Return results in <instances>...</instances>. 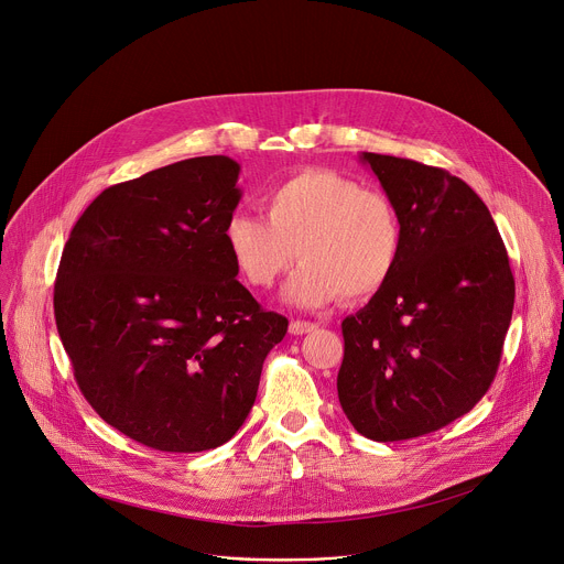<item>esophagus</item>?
<instances>
[{"instance_id": "34e87169", "label": "esophagus", "mask_w": 564, "mask_h": 564, "mask_svg": "<svg viewBox=\"0 0 564 564\" xmlns=\"http://www.w3.org/2000/svg\"><path fill=\"white\" fill-rule=\"evenodd\" d=\"M318 326L316 324H310V321H301V318H296V321H292L290 324V333L292 335H307V333H312V330H316Z\"/></svg>"}]
</instances>
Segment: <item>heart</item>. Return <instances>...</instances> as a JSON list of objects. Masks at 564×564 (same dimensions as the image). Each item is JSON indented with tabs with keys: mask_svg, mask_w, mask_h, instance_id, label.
Masks as SVG:
<instances>
[{
	"mask_svg": "<svg viewBox=\"0 0 564 564\" xmlns=\"http://www.w3.org/2000/svg\"><path fill=\"white\" fill-rule=\"evenodd\" d=\"M265 216L238 212L225 223L227 252L254 288L274 285L294 263L285 299L316 307L379 292L401 252L392 203L328 170L301 172L263 196Z\"/></svg>",
	"mask_w": 564,
	"mask_h": 564,
	"instance_id": "1",
	"label": "heart"
}]
</instances>
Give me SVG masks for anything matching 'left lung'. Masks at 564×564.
Wrapping results in <instances>:
<instances>
[{"label":"left lung","instance_id":"left-lung-1","mask_svg":"<svg viewBox=\"0 0 564 564\" xmlns=\"http://www.w3.org/2000/svg\"><path fill=\"white\" fill-rule=\"evenodd\" d=\"M401 223L388 283L344 318L337 377L346 417L368 440L420 437L466 415L489 390L516 281L481 198L446 170L364 151Z\"/></svg>","mask_w":564,"mask_h":564}]
</instances>
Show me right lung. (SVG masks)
<instances>
[{"instance_id": "obj_1", "label": "right lung", "mask_w": 564, "mask_h": 564, "mask_svg": "<svg viewBox=\"0 0 564 564\" xmlns=\"http://www.w3.org/2000/svg\"><path fill=\"white\" fill-rule=\"evenodd\" d=\"M240 165L200 155L105 189L77 218L55 279V324L94 411L167 453L231 440L288 318L236 281L223 229Z\"/></svg>"}]
</instances>
